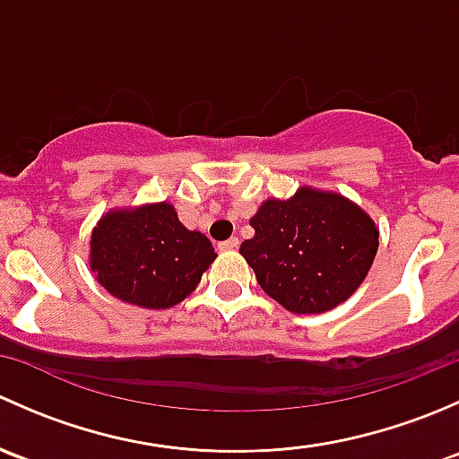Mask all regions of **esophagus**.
<instances>
[{"label": "esophagus", "instance_id": "1", "mask_svg": "<svg viewBox=\"0 0 459 459\" xmlns=\"http://www.w3.org/2000/svg\"><path fill=\"white\" fill-rule=\"evenodd\" d=\"M238 247H239L238 238H229V239H224V242L217 244V248H220V251H235Z\"/></svg>", "mask_w": 459, "mask_h": 459}]
</instances>
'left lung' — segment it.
<instances>
[{
    "instance_id": "obj_1",
    "label": "left lung",
    "mask_w": 459,
    "mask_h": 459,
    "mask_svg": "<svg viewBox=\"0 0 459 459\" xmlns=\"http://www.w3.org/2000/svg\"><path fill=\"white\" fill-rule=\"evenodd\" d=\"M255 235L239 253L257 284L298 316L340 307L367 280L379 229L349 197L299 186L289 200L268 197L251 217Z\"/></svg>"
}]
</instances>
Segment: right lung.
Masks as SVG:
<instances>
[{"label": "right lung", "mask_w": 459, "mask_h": 459, "mask_svg": "<svg viewBox=\"0 0 459 459\" xmlns=\"http://www.w3.org/2000/svg\"><path fill=\"white\" fill-rule=\"evenodd\" d=\"M211 239L188 230L170 202L110 208L91 233L88 264L113 298L164 311L186 299L215 262Z\"/></svg>", "instance_id": "add662e5"}]
</instances>
